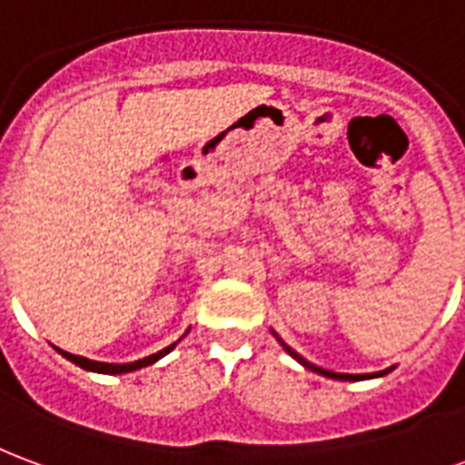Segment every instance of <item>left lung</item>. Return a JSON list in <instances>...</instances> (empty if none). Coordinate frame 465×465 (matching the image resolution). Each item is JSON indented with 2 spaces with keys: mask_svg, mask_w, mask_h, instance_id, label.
Segmentation results:
<instances>
[{
  "mask_svg": "<svg viewBox=\"0 0 465 465\" xmlns=\"http://www.w3.org/2000/svg\"><path fill=\"white\" fill-rule=\"evenodd\" d=\"M271 332H273V330H271ZM273 335H276V332H273ZM276 340H278V342H281V345H283L285 352H288V355L293 357V360H298V362H301L302 367H305V370H312V372L322 374V377H330V380H342V381L374 380V377H384V374L391 372V370H394V367H390V370H381V372H372V374H342V372H332V370H322V367H318V364L308 362V360H305V357H301V355H298V352H295V350H291V347L285 345L283 340L278 338V335H276Z\"/></svg>",
  "mask_w": 465,
  "mask_h": 465,
  "instance_id": "left-lung-1",
  "label": "left lung"
}]
</instances>
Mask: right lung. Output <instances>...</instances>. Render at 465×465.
Returning a JSON list of instances; mask_svg holds the SVG:
<instances>
[{
    "label": "right lung",
    "mask_w": 465,
    "mask_h": 465,
    "mask_svg": "<svg viewBox=\"0 0 465 465\" xmlns=\"http://www.w3.org/2000/svg\"><path fill=\"white\" fill-rule=\"evenodd\" d=\"M189 332V330H187ZM184 332V335H187ZM182 335V338H184ZM180 338V340H182ZM177 340V342H180ZM177 342H172L170 347H164V350H160V352H154V355L150 357H143V360H135V362H125V364H113V362H95V360H88V357H81V355H71V352H66V350H58L61 355L66 357V360H71L74 364H78L81 370H88V372H98V374H125V372H135V370H143V367H147V364H154L157 360H163L167 352H172L174 347H177Z\"/></svg>",
    "instance_id": "add662e5"
}]
</instances>
